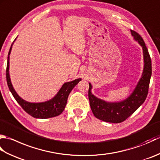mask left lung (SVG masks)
I'll return each mask as SVG.
<instances>
[{
	"instance_id": "obj_1",
	"label": "left lung",
	"mask_w": 160,
	"mask_h": 160,
	"mask_svg": "<svg viewBox=\"0 0 160 160\" xmlns=\"http://www.w3.org/2000/svg\"><path fill=\"white\" fill-rule=\"evenodd\" d=\"M134 39L142 47L144 56V69L135 90L127 99L119 102H108L96 98L91 93L89 84V100L90 107L94 116L98 119L111 123H120L127 120L144 103L148 93L149 83L152 73L151 59L147 47L141 36L133 30H131Z\"/></svg>"
}]
</instances>
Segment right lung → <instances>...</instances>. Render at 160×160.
<instances>
[{
    "label": "right lung",
    "mask_w": 160,
    "mask_h": 160,
    "mask_svg": "<svg viewBox=\"0 0 160 160\" xmlns=\"http://www.w3.org/2000/svg\"><path fill=\"white\" fill-rule=\"evenodd\" d=\"M13 44V42L12 44L8 53V64H7L6 69V78L9 89L17 102L20 105V107L25 110V112L35 118L46 119L56 117L62 113L66 107L67 98L70 92L73 89V87L81 80V78L64 83L55 97L50 100L40 103H32L24 100L17 94L13 89L9 77V55L11 53Z\"/></svg>",
    "instance_id": "add662e5"
}]
</instances>
